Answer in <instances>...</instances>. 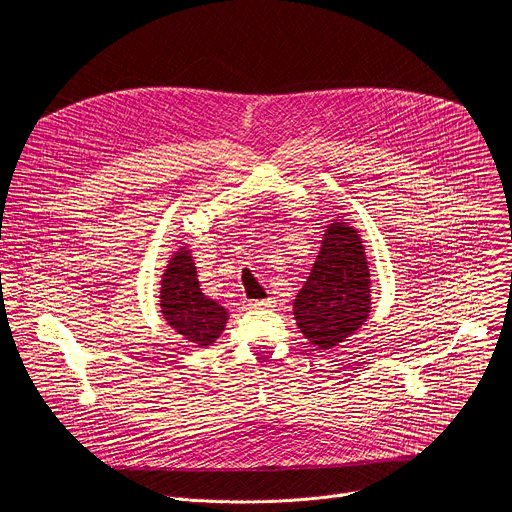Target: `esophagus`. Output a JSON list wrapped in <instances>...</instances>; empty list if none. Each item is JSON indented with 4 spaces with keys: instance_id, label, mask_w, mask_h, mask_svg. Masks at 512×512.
<instances>
[{
    "instance_id": "esophagus-1",
    "label": "esophagus",
    "mask_w": 512,
    "mask_h": 512,
    "mask_svg": "<svg viewBox=\"0 0 512 512\" xmlns=\"http://www.w3.org/2000/svg\"><path fill=\"white\" fill-rule=\"evenodd\" d=\"M273 300L271 298H267V300H253L249 306L251 308H255V310H267V308H273Z\"/></svg>"
}]
</instances>
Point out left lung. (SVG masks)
Returning a JSON list of instances; mask_svg holds the SVG:
<instances>
[{
  "instance_id": "obj_1",
  "label": "left lung",
  "mask_w": 512,
  "mask_h": 512,
  "mask_svg": "<svg viewBox=\"0 0 512 512\" xmlns=\"http://www.w3.org/2000/svg\"><path fill=\"white\" fill-rule=\"evenodd\" d=\"M369 287L371 273L358 233L344 223H332L294 302L304 336L318 348H332L352 336L371 312Z\"/></svg>"
}]
</instances>
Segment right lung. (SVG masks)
<instances>
[{
  "mask_svg": "<svg viewBox=\"0 0 512 512\" xmlns=\"http://www.w3.org/2000/svg\"><path fill=\"white\" fill-rule=\"evenodd\" d=\"M162 312L168 324L196 346L212 344L227 324V310L200 291L192 257H172L162 279Z\"/></svg>",
  "mask_w": 512,
  "mask_h": 512,
  "instance_id": "1",
  "label": "right lung"
}]
</instances>
